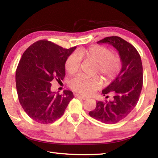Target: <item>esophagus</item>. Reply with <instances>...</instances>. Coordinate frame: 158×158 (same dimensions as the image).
I'll list each match as a JSON object with an SVG mask.
<instances>
[{
  "instance_id": "1",
  "label": "esophagus",
  "mask_w": 158,
  "mask_h": 158,
  "mask_svg": "<svg viewBox=\"0 0 158 158\" xmlns=\"http://www.w3.org/2000/svg\"><path fill=\"white\" fill-rule=\"evenodd\" d=\"M75 97L77 98L81 99V100H87V98H85V97H84V96H82V95H79V94H76V95H75Z\"/></svg>"
}]
</instances>
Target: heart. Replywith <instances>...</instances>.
Listing matches in <instances>:
<instances>
[{
	"mask_svg": "<svg viewBox=\"0 0 158 158\" xmlns=\"http://www.w3.org/2000/svg\"><path fill=\"white\" fill-rule=\"evenodd\" d=\"M80 58H85L97 64L95 73L100 74L106 82L113 81L122 68V60L119 55L112 53V51L106 47L94 45L69 56L65 63V69L69 74H75L79 70ZM102 84V81L99 77L89 78L80 74L71 80L69 86L74 91L84 95H89L98 90Z\"/></svg>",
	"mask_w": 158,
	"mask_h": 158,
	"instance_id": "1",
	"label": "heart"
}]
</instances>
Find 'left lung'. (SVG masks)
Instances as JSON below:
<instances>
[{
  "label": "left lung",
  "instance_id": "8db88e82",
  "mask_svg": "<svg viewBox=\"0 0 158 158\" xmlns=\"http://www.w3.org/2000/svg\"><path fill=\"white\" fill-rule=\"evenodd\" d=\"M107 43L116 48L122 60L121 70L102 94L114 93L112 101H97L89 115L106 124H114L125 118L139 101L143 85V68L139 53L133 45L118 36L105 37L98 44ZM108 98V96H107Z\"/></svg>",
  "mask_w": 158,
  "mask_h": 158
}]
</instances>
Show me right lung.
<instances>
[{"mask_svg":"<svg viewBox=\"0 0 158 158\" xmlns=\"http://www.w3.org/2000/svg\"><path fill=\"white\" fill-rule=\"evenodd\" d=\"M76 48L63 49L43 40L23 53L16 71V87L20 105L35 121L41 124L56 121L74 98L70 90H65L62 95L52 92L51 81L63 80L65 60Z\"/></svg>","mask_w":158,"mask_h":158,"instance_id":"1","label":"right lung"}]
</instances>
